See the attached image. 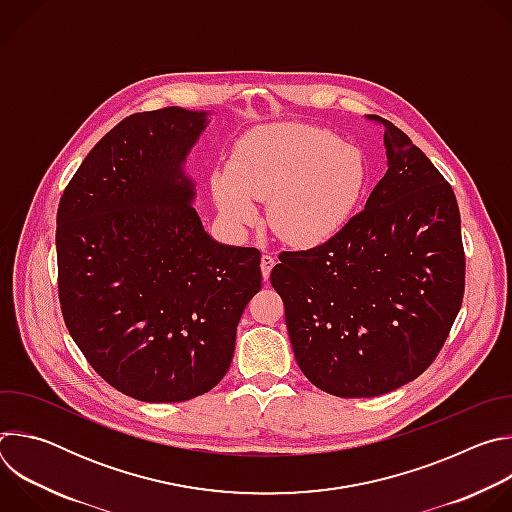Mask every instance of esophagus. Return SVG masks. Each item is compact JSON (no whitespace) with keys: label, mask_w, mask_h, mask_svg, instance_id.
I'll use <instances>...</instances> for the list:
<instances>
[{"label":"esophagus","mask_w":512,"mask_h":512,"mask_svg":"<svg viewBox=\"0 0 512 512\" xmlns=\"http://www.w3.org/2000/svg\"><path fill=\"white\" fill-rule=\"evenodd\" d=\"M273 265H275V257L269 255V253H263V255H261V273H263V279H269Z\"/></svg>","instance_id":"1"}]
</instances>
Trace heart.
Returning a JSON list of instances; mask_svg holds the SVG:
<instances>
[{
  "instance_id": "b5f03b06",
  "label": "heart",
  "mask_w": 512,
  "mask_h": 512,
  "mask_svg": "<svg viewBox=\"0 0 512 512\" xmlns=\"http://www.w3.org/2000/svg\"><path fill=\"white\" fill-rule=\"evenodd\" d=\"M367 164L350 143L312 125H271L247 135L231 166L212 174V198L237 229L257 223L255 200L269 202L275 235L294 247H318L336 237L362 194Z\"/></svg>"
}]
</instances>
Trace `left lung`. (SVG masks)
<instances>
[{"mask_svg":"<svg viewBox=\"0 0 512 512\" xmlns=\"http://www.w3.org/2000/svg\"><path fill=\"white\" fill-rule=\"evenodd\" d=\"M387 174L328 243L285 251L271 285L302 373L336 397H377L417 379L444 346L464 296L452 186L391 121Z\"/></svg>","mask_w":512,"mask_h":512,"instance_id":"obj_1","label":"left lung"}]
</instances>
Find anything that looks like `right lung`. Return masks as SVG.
I'll return each mask as SVG.
<instances>
[{
	"instance_id": "add662e5",
	"label": "right lung",
	"mask_w": 512,
	"mask_h": 512,
	"mask_svg": "<svg viewBox=\"0 0 512 512\" xmlns=\"http://www.w3.org/2000/svg\"><path fill=\"white\" fill-rule=\"evenodd\" d=\"M210 111L164 107L115 125L68 182L56 214L66 328L117 391L178 403L210 391L261 289V253L214 241L186 162Z\"/></svg>"
}]
</instances>
